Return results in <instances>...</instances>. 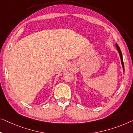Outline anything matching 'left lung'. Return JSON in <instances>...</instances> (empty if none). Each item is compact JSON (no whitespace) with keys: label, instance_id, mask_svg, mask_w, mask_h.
Returning a JSON list of instances; mask_svg holds the SVG:
<instances>
[{"label":"left lung","instance_id":"8db88e82","mask_svg":"<svg viewBox=\"0 0 133 133\" xmlns=\"http://www.w3.org/2000/svg\"><path fill=\"white\" fill-rule=\"evenodd\" d=\"M116 48H117V49H118V51L119 54V56H120V58H121V64H122V68H123L124 72V65L123 58H122V54L120 48L119 47V46L118 45L117 43H116Z\"/></svg>","mask_w":133,"mask_h":133}]
</instances>
